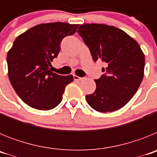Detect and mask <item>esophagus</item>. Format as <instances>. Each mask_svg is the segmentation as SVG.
<instances>
[{
    "label": "esophagus",
    "mask_w": 157,
    "mask_h": 157,
    "mask_svg": "<svg viewBox=\"0 0 157 157\" xmlns=\"http://www.w3.org/2000/svg\"><path fill=\"white\" fill-rule=\"evenodd\" d=\"M82 79H83V78H81L79 77V76L75 75H74V80H75V81H82Z\"/></svg>",
    "instance_id": "obj_1"
}]
</instances>
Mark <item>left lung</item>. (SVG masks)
I'll list each match as a JSON object with an SVG mask.
<instances>
[{
  "mask_svg": "<svg viewBox=\"0 0 157 157\" xmlns=\"http://www.w3.org/2000/svg\"><path fill=\"white\" fill-rule=\"evenodd\" d=\"M78 33L90 50L94 61L105 63V72L95 79L96 90L86 96L87 103L100 112H114L127 105L144 77L145 54L133 37L113 26L86 23Z\"/></svg>",
  "mask_w": 157,
  "mask_h": 157,
  "instance_id": "1",
  "label": "left lung"
}]
</instances>
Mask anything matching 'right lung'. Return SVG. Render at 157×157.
Wrapping results in <instances>:
<instances>
[{
  "mask_svg": "<svg viewBox=\"0 0 157 157\" xmlns=\"http://www.w3.org/2000/svg\"><path fill=\"white\" fill-rule=\"evenodd\" d=\"M78 24L41 23L18 36L7 54L8 75L22 101L38 110H50L63 99L73 75H59L49 67L60 50V42L72 35Z\"/></svg>",
  "mask_w": 157,
  "mask_h": 157,
  "instance_id": "add662e5",
  "label": "right lung"
}]
</instances>
